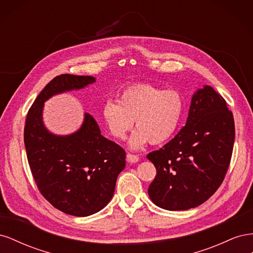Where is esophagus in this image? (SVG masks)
Returning a JSON list of instances; mask_svg holds the SVG:
<instances>
[{
  "label": "esophagus",
  "mask_w": 253,
  "mask_h": 253,
  "mask_svg": "<svg viewBox=\"0 0 253 253\" xmlns=\"http://www.w3.org/2000/svg\"><path fill=\"white\" fill-rule=\"evenodd\" d=\"M139 160V157L135 155V154H131V153H127L126 154V162L129 164H135Z\"/></svg>",
  "instance_id": "esophagus-1"
}]
</instances>
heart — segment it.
<instances>
[{
	"label": "heart",
	"mask_w": 253,
	"mask_h": 253,
	"mask_svg": "<svg viewBox=\"0 0 253 253\" xmlns=\"http://www.w3.org/2000/svg\"><path fill=\"white\" fill-rule=\"evenodd\" d=\"M182 113L183 99L178 90L139 83L122 90L117 102L106 101L101 118L118 140L126 138L135 121L137 129L129 139V147L139 149L149 141L160 144L169 140L179 126Z\"/></svg>",
	"instance_id": "1"
}]
</instances>
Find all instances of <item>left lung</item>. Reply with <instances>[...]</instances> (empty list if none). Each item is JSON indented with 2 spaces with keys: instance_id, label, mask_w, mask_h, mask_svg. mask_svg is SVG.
Segmentation results:
<instances>
[{
  "instance_id": "1",
  "label": "left lung",
  "mask_w": 253,
  "mask_h": 253,
  "mask_svg": "<svg viewBox=\"0 0 253 253\" xmlns=\"http://www.w3.org/2000/svg\"><path fill=\"white\" fill-rule=\"evenodd\" d=\"M235 137L232 112L209 85L192 97L186 126L162 149L148 154L156 168L149 187L152 202L166 210L202 205L223 182Z\"/></svg>"
}]
</instances>
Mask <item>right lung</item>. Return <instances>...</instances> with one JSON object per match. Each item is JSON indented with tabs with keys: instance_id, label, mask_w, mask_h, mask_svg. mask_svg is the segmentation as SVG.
Instances as JSON below:
<instances>
[{
	"instance_id": "add662e5",
	"label": "right lung",
	"mask_w": 253,
	"mask_h": 253,
	"mask_svg": "<svg viewBox=\"0 0 253 253\" xmlns=\"http://www.w3.org/2000/svg\"><path fill=\"white\" fill-rule=\"evenodd\" d=\"M95 81L90 76H57L38 95L25 121L26 154L38 189L56 209L74 216L91 215L108 205L126 167V151L101 135L88 113L79 131L57 136L45 128L42 111L51 96Z\"/></svg>"
}]
</instances>
